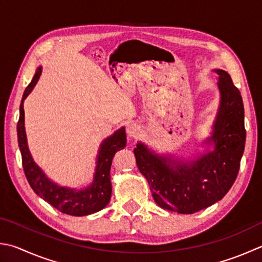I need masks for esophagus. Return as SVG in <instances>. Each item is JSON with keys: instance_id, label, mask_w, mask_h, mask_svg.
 Here are the masks:
<instances>
[{"instance_id": "obj_1", "label": "esophagus", "mask_w": 262, "mask_h": 262, "mask_svg": "<svg viewBox=\"0 0 262 262\" xmlns=\"http://www.w3.org/2000/svg\"><path fill=\"white\" fill-rule=\"evenodd\" d=\"M126 132L131 138H137L138 136L140 135L141 129H140L139 125L136 124V123H133V124H130L129 126L126 127Z\"/></svg>"}]
</instances>
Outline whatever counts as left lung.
<instances>
[{
	"label": "left lung",
	"mask_w": 262,
	"mask_h": 262,
	"mask_svg": "<svg viewBox=\"0 0 262 262\" xmlns=\"http://www.w3.org/2000/svg\"><path fill=\"white\" fill-rule=\"evenodd\" d=\"M221 102L214 123V150L189 165L156 156L142 144L135 148L138 169L161 208L191 214L220 201L238 174L245 147L244 106L230 75L216 70Z\"/></svg>",
	"instance_id": "8db88e82"
}]
</instances>
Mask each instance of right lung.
<instances>
[{
    "label": "right lung",
    "instance_id": "obj_1",
    "mask_svg": "<svg viewBox=\"0 0 262 262\" xmlns=\"http://www.w3.org/2000/svg\"><path fill=\"white\" fill-rule=\"evenodd\" d=\"M41 75V68L34 75L32 82L27 85L23 95L20 103V114H19V121L17 124L18 132V144L21 152V161L25 176L32 189L36 192V195L42 197L49 204L52 205L62 213L82 216L95 213L102 210L110 203L112 195V184H111V166L112 161L115 152L123 149L126 146V136L124 127L116 131L112 137L102 142L99 155H98V162L96 167L95 178L91 186L83 190H74L63 188L54 185L48 178L44 176L41 169L34 163L31 154H29L26 133H25L24 126V106L23 102L26 97L31 93L33 88L38 81Z\"/></svg>",
    "mask_w": 262,
    "mask_h": 262
}]
</instances>
